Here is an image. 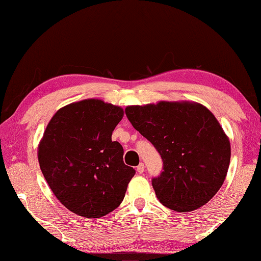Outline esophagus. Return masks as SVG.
I'll list each match as a JSON object with an SVG mask.
<instances>
[{
  "mask_svg": "<svg viewBox=\"0 0 261 261\" xmlns=\"http://www.w3.org/2000/svg\"><path fill=\"white\" fill-rule=\"evenodd\" d=\"M136 170H137L138 173H140V174H142V173L144 172V170H145V166H144L143 163H141L140 165H138V166L136 167Z\"/></svg>",
  "mask_w": 261,
  "mask_h": 261,
  "instance_id": "esophagus-1",
  "label": "esophagus"
}]
</instances>
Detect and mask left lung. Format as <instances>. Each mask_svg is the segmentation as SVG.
<instances>
[{
    "label": "left lung",
    "mask_w": 261,
    "mask_h": 261,
    "mask_svg": "<svg viewBox=\"0 0 261 261\" xmlns=\"http://www.w3.org/2000/svg\"><path fill=\"white\" fill-rule=\"evenodd\" d=\"M125 114L163 161V171L152 178L162 204L188 212L216 195L227 175L231 149L209 109L195 102L161 101L128 106Z\"/></svg>",
    "instance_id": "left-lung-1"
}]
</instances>
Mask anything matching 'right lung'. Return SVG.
Listing matches in <instances>:
<instances>
[{"mask_svg":"<svg viewBox=\"0 0 261 261\" xmlns=\"http://www.w3.org/2000/svg\"><path fill=\"white\" fill-rule=\"evenodd\" d=\"M118 106L86 99L59 109L38 148L40 169L57 199L80 217L96 219L114 211L135 170L112 141L123 118Z\"/></svg>","mask_w":261,"mask_h":261,"instance_id":"add662e5","label":"right lung"}]
</instances>
